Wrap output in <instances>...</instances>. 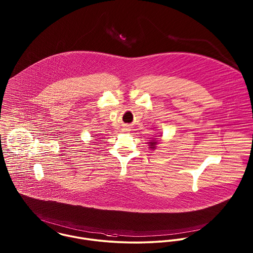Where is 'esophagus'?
<instances>
[{
	"label": "esophagus",
	"instance_id": "obj_1",
	"mask_svg": "<svg viewBox=\"0 0 253 253\" xmlns=\"http://www.w3.org/2000/svg\"><path fill=\"white\" fill-rule=\"evenodd\" d=\"M127 128H128V127H126V129H125V130H129V129H127Z\"/></svg>",
	"mask_w": 253,
	"mask_h": 253
}]
</instances>
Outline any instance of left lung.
<instances>
[{"label":"left lung","mask_w":253,"mask_h":253,"mask_svg":"<svg viewBox=\"0 0 253 253\" xmlns=\"http://www.w3.org/2000/svg\"><path fill=\"white\" fill-rule=\"evenodd\" d=\"M156 143H157L156 141H152V142H150V144H151V148H152V149H154V147H155Z\"/></svg>","instance_id":"8db88e82"}]
</instances>
